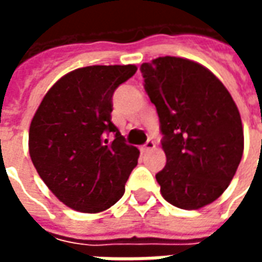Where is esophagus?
<instances>
[{
	"label": "esophagus",
	"instance_id": "34e87169",
	"mask_svg": "<svg viewBox=\"0 0 262 262\" xmlns=\"http://www.w3.org/2000/svg\"><path fill=\"white\" fill-rule=\"evenodd\" d=\"M156 147V144H154L153 140H147V142L144 143L142 146V151L143 153H147V151H150V150H153V148Z\"/></svg>",
	"mask_w": 262,
	"mask_h": 262
}]
</instances>
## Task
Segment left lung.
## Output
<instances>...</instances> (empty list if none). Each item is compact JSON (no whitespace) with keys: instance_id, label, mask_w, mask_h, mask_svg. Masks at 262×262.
I'll return each mask as SVG.
<instances>
[{"instance_id":"obj_1","label":"left lung","mask_w":262,"mask_h":262,"mask_svg":"<svg viewBox=\"0 0 262 262\" xmlns=\"http://www.w3.org/2000/svg\"><path fill=\"white\" fill-rule=\"evenodd\" d=\"M140 71L167 157L156 174L161 195L177 208H203L225 192L240 164V112L219 78L192 60L165 56Z\"/></svg>"}]
</instances>
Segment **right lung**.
<instances>
[{"label": "right lung", "mask_w": 262, "mask_h": 262, "mask_svg": "<svg viewBox=\"0 0 262 262\" xmlns=\"http://www.w3.org/2000/svg\"><path fill=\"white\" fill-rule=\"evenodd\" d=\"M127 66H88L54 84L29 127V154L43 182L74 210L98 213L125 193L140 151L112 123L115 90L136 73ZM108 134L114 135L109 141Z\"/></svg>", "instance_id": "add662e5"}]
</instances>
